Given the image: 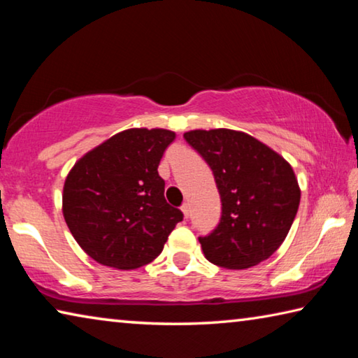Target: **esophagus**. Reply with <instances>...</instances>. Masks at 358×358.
Instances as JSON below:
<instances>
[{"instance_id": "34e87169", "label": "esophagus", "mask_w": 358, "mask_h": 358, "mask_svg": "<svg viewBox=\"0 0 358 358\" xmlns=\"http://www.w3.org/2000/svg\"><path fill=\"white\" fill-rule=\"evenodd\" d=\"M181 211H183V216L187 220V217H189V213H191L189 203H183V207H181Z\"/></svg>"}]
</instances>
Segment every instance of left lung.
Here are the masks:
<instances>
[{"label": "left lung", "instance_id": "1", "mask_svg": "<svg viewBox=\"0 0 358 358\" xmlns=\"http://www.w3.org/2000/svg\"><path fill=\"white\" fill-rule=\"evenodd\" d=\"M183 137L213 171L222 203L217 227L199 237L203 256L229 270L264 262L286 240L299 210L292 166L241 131L194 129Z\"/></svg>", "mask_w": 358, "mask_h": 358}]
</instances>
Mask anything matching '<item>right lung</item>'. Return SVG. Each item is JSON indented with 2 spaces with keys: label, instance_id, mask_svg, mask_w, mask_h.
I'll list each match as a JSON object with an SVG mask.
<instances>
[{
  "label": "right lung",
  "instance_id": "obj_1",
  "mask_svg": "<svg viewBox=\"0 0 358 358\" xmlns=\"http://www.w3.org/2000/svg\"><path fill=\"white\" fill-rule=\"evenodd\" d=\"M175 141L169 129L132 128L85 153L63 187V216L72 237L96 262L134 270L159 256L183 220L164 197L157 173Z\"/></svg>",
  "mask_w": 358,
  "mask_h": 358
}]
</instances>
